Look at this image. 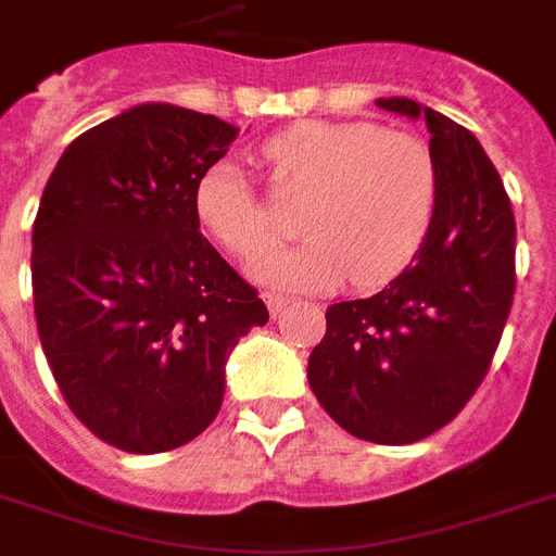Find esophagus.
I'll use <instances>...</instances> for the list:
<instances>
[{"label": "esophagus", "instance_id": "esophagus-1", "mask_svg": "<svg viewBox=\"0 0 556 556\" xmlns=\"http://www.w3.org/2000/svg\"><path fill=\"white\" fill-rule=\"evenodd\" d=\"M262 300H265V305H268L270 317H279V314H282V308L288 305L286 296H279V294H262Z\"/></svg>", "mask_w": 556, "mask_h": 556}]
</instances>
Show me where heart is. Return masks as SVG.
Instances as JSON below:
<instances>
[{
    "label": "heart",
    "mask_w": 556,
    "mask_h": 556,
    "mask_svg": "<svg viewBox=\"0 0 556 556\" xmlns=\"http://www.w3.org/2000/svg\"><path fill=\"white\" fill-rule=\"evenodd\" d=\"M282 185L305 192L294 248L260 253L253 279L282 291L357 288L395 277L430 230L439 173L430 147L366 121H303L265 147ZM195 216L227 251L251 256L270 242L268 218L239 161L222 159L195 185Z\"/></svg>",
    "instance_id": "b5f03b06"
}]
</instances>
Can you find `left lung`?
<instances>
[{
	"mask_svg": "<svg viewBox=\"0 0 556 556\" xmlns=\"http://www.w3.org/2000/svg\"><path fill=\"white\" fill-rule=\"evenodd\" d=\"M375 103L430 129L435 210L413 262L383 291L329 305L308 383L355 439L413 444L453 421L491 366L517 286V225L473 132L409 98Z\"/></svg>",
	"mask_w": 556,
	"mask_h": 556,
	"instance_id": "1",
	"label": "left lung"
}]
</instances>
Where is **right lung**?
I'll return each mask as SVG.
<instances>
[{
  "label": "right lung",
  "mask_w": 556,
  "mask_h": 556,
  "mask_svg": "<svg viewBox=\"0 0 556 556\" xmlns=\"http://www.w3.org/2000/svg\"><path fill=\"white\" fill-rule=\"evenodd\" d=\"M236 135L216 115L141 103L68 143L39 199V343L72 413L126 453L207 430L227 357L268 323L195 216V185Z\"/></svg>",
  "instance_id": "1"
}]
</instances>
